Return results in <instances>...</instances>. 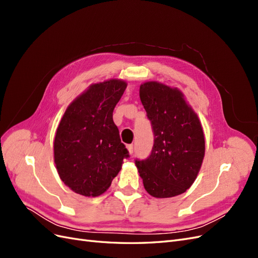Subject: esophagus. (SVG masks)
Listing matches in <instances>:
<instances>
[{
    "mask_svg": "<svg viewBox=\"0 0 258 258\" xmlns=\"http://www.w3.org/2000/svg\"><path fill=\"white\" fill-rule=\"evenodd\" d=\"M127 148H128V151H129V153H130V155H132V153H134V145H132V144H128V145H127Z\"/></svg>",
    "mask_w": 258,
    "mask_h": 258,
    "instance_id": "34e87169",
    "label": "esophagus"
}]
</instances>
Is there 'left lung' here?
I'll use <instances>...</instances> for the list:
<instances>
[{
	"mask_svg": "<svg viewBox=\"0 0 258 258\" xmlns=\"http://www.w3.org/2000/svg\"><path fill=\"white\" fill-rule=\"evenodd\" d=\"M140 99L154 134L151 155L136 159L144 188L156 198L177 196L195 182L205 157L200 120L176 88L147 82L140 87Z\"/></svg>",
	"mask_w": 258,
	"mask_h": 258,
	"instance_id": "1",
	"label": "left lung"
}]
</instances>
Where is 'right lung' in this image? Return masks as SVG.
Masks as SVG:
<instances>
[{"label": "right lung", "instance_id": "add662e5", "mask_svg": "<svg viewBox=\"0 0 258 258\" xmlns=\"http://www.w3.org/2000/svg\"><path fill=\"white\" fill-rule=\"evenodd\" d=\"M126 87L119 80L91 85L62 117L53 142L54 163L62 182L76 194H103L129 157L113 121L114 107Z\"/></svg>", "mask_w": 258, "mask_h": 258}]
</instances>
